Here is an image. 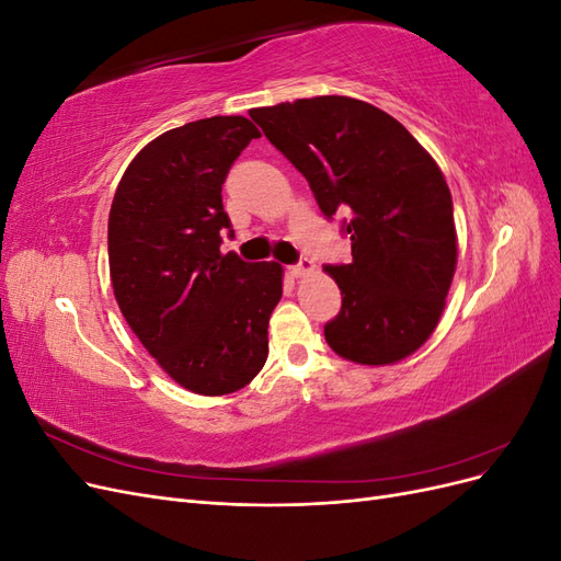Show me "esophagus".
<instances>
[{"instance_id": "obj_1", "label": "esophagus", "mask_w": 561, "mask_h": 561, "mask_svg": "<svg viewBox=\"0 0 561 561\" xmlns=\"http://www.w3.org/2000/svg\"><path fill=\"white\" fill-rule=\"evenodd\" d=\"M287 271H290V276H293V278H304V276H311V274H313V271H316V264H313L311 260L304 257L299 264L290 266Z\"/></svg>"}]
</instances>
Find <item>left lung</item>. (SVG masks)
Wrapping results in <instances>:
<instances>
[{
	"label": "left lung",
	"instance_id": "obj_1",
	"mask_svg": "<svg viewBox=\"0 0 561 561\" xmlns=\"http://www.w3.org/2000/svg\"><path fill=\"white\" fill-rule=\"evenodd\" d=\"M307 178L322 215L346 208L351 264H330L342 311L325 325L334 353L393 365L437 328L456 271L451 194L433 157L398 118L346 95L250 112Z\"/></svg>",
	"mask_w": 561,
	"mask_h": 561
}]
</instances>
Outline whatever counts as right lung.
<instances>
[{
	"label": "right lung",
	"mask_w": 561,
	"mask_h": 561,
	"mask_svg": "<svg viewBox=\"0 0 561 561\" xmlns=\"http://www.w3.org/2000/svg\"><path fill=\"white\" fill-rule=\"evenodd\" d=\"M260 130L210 116L165 130L116 186L107 225L118 309L168 377L198 396L248 386L266 363L283 266L222 254V184Z\"/></svg>",
	"instance_id": "right-lung-1"
}]
</instances>
